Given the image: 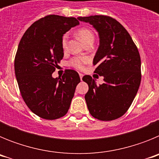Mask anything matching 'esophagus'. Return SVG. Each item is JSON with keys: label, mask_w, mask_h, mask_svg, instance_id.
<instances>
[{"label": "esophagus", "mask_w": 159, "mask_h": 159, "mask_svg": "<svg viewBox=\"0 0 159 159\" xmlns=\"http://www.w3.org/2000/svg\"><path fill=\"white\" fill-rule=\"evenodd\" d=\"M83 76H84V75H83V74H81V73H80V80H82Z\"/></svg>", "instance_id": "esophagus-1"}]
</instances>
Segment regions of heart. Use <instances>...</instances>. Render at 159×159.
Instances as JSON below:
<instances>
[{"mask_svg":"<svg viewBox=\"0 0 159 159\" xmlns=\"http://www.w3.org/2000/svg\"><path fill=\"white\" fill-rule=\"evenodd\" d=\"M77 36L85 44L90 43V42H94V40H95L94 32H92V29H88V28L84 27L78 29ZM67 40H68L67 34L63 35L62 39H61V44H62V48L64 49L67 48ZM87 62H88V59L86 57H73L69 60L68 65L75 67L76 69H83L84 67V65L87 64Z\"/></svg>","mask_w":159,"mask_h":159,"instance_id":"heart-1","label":"heart"}]
</instances>
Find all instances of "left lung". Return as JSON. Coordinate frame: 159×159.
Instances as JSON below:
<instances>
[{
  "mask_svg": "<svg viewBox=\"0 0 159 159\" xmlns=\"http://www.w3.org/2000/svg\"><path fill=\"white\" fill-rule=\"evenodd\" d=\"M99 32V47L93 60L95 72L103 76L98 85L91 75L85 95L90 114L102 121L123 116L134 100L141 83V59L137 46L126 29L116 19L103 15L78 17Z\"/></svg>",
  "mask_w": 159,
  "mask_h": 159,
  "instance_id": "1",
  "label": "left lung"
}]
</instances>
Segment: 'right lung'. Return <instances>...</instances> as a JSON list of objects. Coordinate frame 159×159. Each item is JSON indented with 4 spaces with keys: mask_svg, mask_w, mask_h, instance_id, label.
<instances>
[{
    "mask_svg": "<svg viewBox=\"0 0 159 159\" xmlns=\"http://www.w3.org/2000/svg\"><path fill=\"white\" fill-rule=\"evenodd\" d=\"M79 23L75 17L48 15L32 24L19 43L14 60L18 87L28 107L42 119L65 116L80 82L71 69L62 77L52 76L64 57L63 35Z\"/></svg>",
    "mask_w": 159,
    "mask_h": 159,
    "instance_id": "add662e5",
    "label": "right lung"
}]
</instances>
